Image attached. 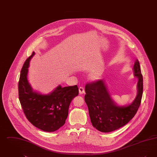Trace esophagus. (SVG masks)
<instances>
[{"mask_svg":"<svg viewBox=\"0 0 157 157\" xmlns=\"http://www.w3.org/2000/svg\"><path fill=\"white\" fill-rule=\"evenodd\" d=\"M79 94H85V89L83 87H79Z\"/></svg>","mask_w":157,"mask_h":157,"instance_id":"obj_1","label":"esophagus"}]
</instances>
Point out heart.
Instances as JSON below:
<instances>
[{
    "label": "heart",
    "instance_id": "obj_1",
    "mask_svg": "<svg viewBox=\"0 0 157 157\" xmlns=\"http://www.w3.org/2000/svg\"><path fill=\"white\" fill-rule=\"evenodd\" d=\"M99 77V75L97 74H93L91 75V78L93 79H98Z\"/></svg>",
    "mask_w": 157,
    "mask_h": 157
}]
</instances>
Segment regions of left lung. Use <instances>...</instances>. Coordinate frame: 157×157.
Segmentation results:
<instances>
[{
	"label": "left lung",
	"mask_w": 157,
	"mask_h": 157,
	"mask_svg": "<svg viewBox=\"0 0 157 157\" xmlns=\"http://www.w3.org/2000/svg\"><path fill=\"white\" fill-rule=\"evenodd\" d=\"M135 76L138 77V94L128 106H117L107 90L104 81L97 80L85 85V101L88 106L93 127L102 132H109L126 125L132 119L141 102L143 78L138 60L134 66Z\"/></svg>",
	"instance_id": "1"
}]
</instances>
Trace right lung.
<instances>
[{
    "label": "right lung",
    "instance_id": "obj_1",
    "mask_svg": "<svg viewBox=\"0 0 157 157\" xmlns=\"http://www.w3.org/2000/svg\"><path fill=\"white\" fill-rule=\"evenodd\" d=\"M33 52L25 62L18 83L19 99L28 120L37 128L46 132H54L63 126L68 115L72 100L78 95L77 85L62 88L58 86L48 95L33 92L27 79L29 61Z\"/></svg>",
    "mask_w": 157,
    "mask_h": 157
}]
</instances>
